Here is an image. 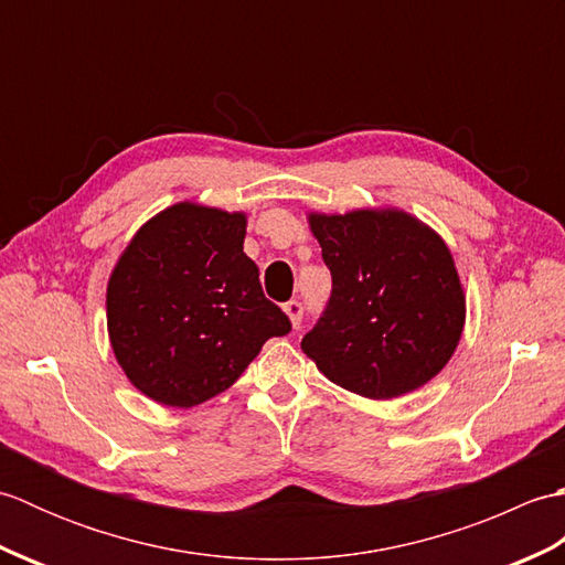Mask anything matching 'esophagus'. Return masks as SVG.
<instances>
[{"label":"esophagus","instance_id":"obj_1","mask_svg":"<svg viewBox=\"0 0 565 565\" xmlns=\"http://www.w3.org/2000/svg\"><path fill=\"white\" fill-rule=\"evenodd\" d=\"M284 310H286V316H289L294 328L301 326V320H303V303L301 301H289L284 306Z\"/></svg>","mask_w":565,"mask_h":565}]
</instances>
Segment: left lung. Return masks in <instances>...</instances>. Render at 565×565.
Wrapping results in <instances>:
<instances>
[{
	"instance_id": "8db88e82",
	"label": "left lung",
	"mask_w": 565,
	"mask_h": 565,
	"mask_svg": "<svg viewBox=\"0 0 565 565\" xmlns=\"http://www.w3.org/2000/svg\"><path fill=\"white\" fill-rule=\"evenodd\" d=\"M332 294L301 350L332 383L374 401L425 386L461 340L466 296L444 239L395 209L308 215Z\"/></svg>"
}]
</instances>
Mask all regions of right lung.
<instances>
[{"label": "right lung", "instance_id": "1", "mask_svg": "<svg viewBox=\"0 0 565 565\" xmlns=\"http://www.w3.org/2000/svg\"><path fill=\"white\" fill-rule=\"evenodd\" d=\"M245 213L174 203L140 227L111 271L106 322L128 381L191 407L231 388L269 338L291 332L245 252Z\"/></svg>", "mask_w": 565, "mask_h": 565}]
</instances>
